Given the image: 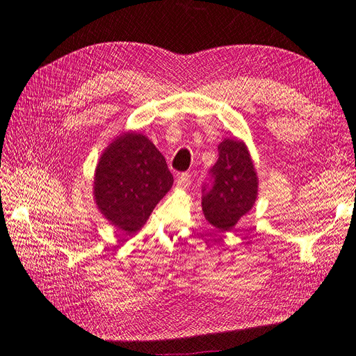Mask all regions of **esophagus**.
<instances>
[{"label":"esophagus","instance_id":"34e87169","mask_svg":"<svg viewBox=\"0 0 356 356\" xmlns=\"http://www.w3.org/2000/svg\"><path fill=\"white\" fill-rule=\"evenodd\" d=\"M191 184V175L190 174H181L177 179V187L178 188H187Z\"/></svg>","mask_w":356,"mask_h":356}]
</instances>
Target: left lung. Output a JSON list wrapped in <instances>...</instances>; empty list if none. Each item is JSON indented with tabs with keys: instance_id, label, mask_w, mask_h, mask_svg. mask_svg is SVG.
<instances>
[{
	"instance_id": "obj_1",
	"label": "left lung",
	"mask_w": 356,
	"mask_h": 356,
	"mask_svg": "<svg viewBox=\"0 0 356 356\" xmlns=\"http://www.w3.org/2000/svg\"><path fill=\"white\" fill-rule=\"evenodd\" d=\"M219 159L210 169L213 186L202 198L206 220L219 231H231L252 209L259 194V177L243 140L225 138Z\"/></svg>"
}]
</instances>
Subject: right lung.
<instances>
[{"label": "right lung", "instance_id": "right-lung-1", "mask_svg": "<svg viewBox=\"0 0 356 356\" xmlns=\"http://www.w3.org/2000/svg\"><path fill=\"white\" fill-rule=\"evenodd\" d=\"M172 184L163 154L152 141L141 133H122L112 140L96 165L95 203L111 225L134 234Z\"/></svg>", "mask_w": 356, "mask_h": 356}]
</instances>
